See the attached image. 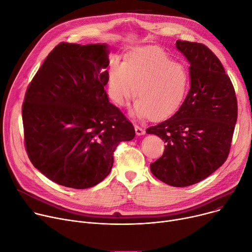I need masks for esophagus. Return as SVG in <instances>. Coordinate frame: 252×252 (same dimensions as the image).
Masks as SVG:
<instances>
[{"label":"esophagus","mask_w":252,"mask_h":252,"mask_svg":"<svg viewBox=\"0 0 252 252\" xmlns=\"http://www.w3.org/2000/svg\"><path fill=\"white\" fill-rule=\"evenodd\" d=\"M135 133L137 135H143V134H145V130L143 128H141L140 126L135 125Z\"/></svg>","instance_id":"34e87169"}]
</instances>
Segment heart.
<instances>
[{"label": "heart", "mask_w": 252, "mask_h": 252, "mask_svg": "<svg viewBox=\"0 0 252 252\" xmlns=\"http://www.w3.org/2000/svg\"><path fill=\"white\" fill-rule=\"evenodd\" d=\"M188 85L186 67L173 62L166 52L157 47L138 48L123 64L114 62L109 70L111 97L122 107L136 94L132 114L137 118L155 120L169 115L184 99Z\"/></svg>", "instance_id": "b5f03b06"}]
</instances>
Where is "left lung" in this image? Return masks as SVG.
Masks as SVG:
<instances>
[{
	"instance_id": "1",
	"label": "left lung",
	"mask_w": 252,
	"mask_h": 252,
	"mask_svg": "<svg viewBox=\"0 0 252 252\" xmlns=\"http://www.w3.org/2000/svg\"><path fill=\"white\" fill-rule=\"evenodd\" d=\"M190 64V90L176 113L146 129L166 142L151 164L157 178L174 187L193 185L226 161L238 108L234 86L218 57L202 43L177 40Z\"/></svg>"
}]
</instances>
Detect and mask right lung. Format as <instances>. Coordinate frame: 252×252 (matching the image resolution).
<instances>
[{
  "label": "right lung",
  "instance_id": "add662e5",
  "mask_svg": "<svg viewBox=\"0 0 252 252\" xmlns=\"http://www.w3.org/2000/svg\"><path fill=\"white\" fill-rule=\"evenodd\" d=\"M105 43L61 42L25 94V149L32 165L59 185L85 189L110 174L114 152L135 130L109 101Z\"/></svg>",
  "mask_w": 252,
  "mask_h": 252
}]
</instances>
